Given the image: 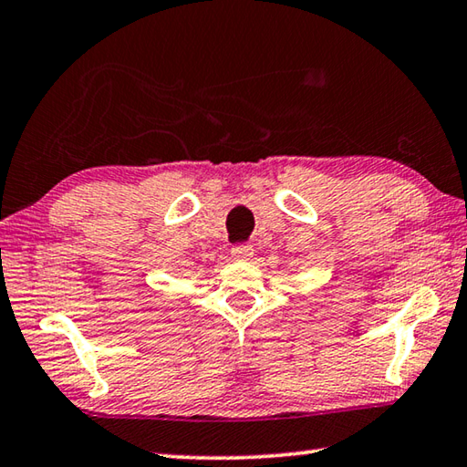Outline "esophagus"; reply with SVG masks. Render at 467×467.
<instances>
[{"label":"esophagus","instance_id":"1","mask_svg":"<svg viewBox=\"0 0 467 467\" xmlns=\"http://www.w3.org/2000/svg\"><path fill=\"white\" fill-rule=\"evenodd\" d=\"M231 254L234 259H251V254H253V246L249 244V243H236V244H233V249H231Z\"/></svg>","mask_w":467,"mask_h":467}]
</instances>
